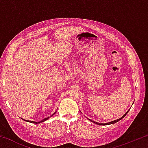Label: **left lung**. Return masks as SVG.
Returning a JSON list of instances; mask_svg holds the SVG:
<instances>
[{
  "mask_svg": "<svg viewBox=\"0 0 148 148\" xmlns=\"http://www.w3.org/2000/svg\"><path fill=\"white\" fill-rule=\"evenodd\" d=\"M129 111V110H128V111H127L126 113H125L123 116L121 117H120L119 119H116V120H114V121H110V122H108V123H98V122H95V121H92V120H91V119H88L89 120H90V121H92V123H96V124H97V125H110V124H114V123H117V121H120V120H121V119H123V117L126 116L127 115V114L128 113V112Z\"/></svg>",
  "mask_w": 148,
  "mask_h": 148,
  "instance_id": "obj_1",
  "label": "left lung"
}]
</instances>
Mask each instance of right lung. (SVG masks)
I'll return each instance as SVG.
<instances>
[{
  "instance_id": "add662e5",
  "label": "right lung",
  "mask_w": 148,
  "mask_h": 148,
  "mask_svg": "<svg viewBox=\"0 0 148 148\" xmlns=\"http://www.w3.org/2000/svg\"><path fill=\"white\" fill-rule=\"evenodd\" d=\"M56 114V113H54L53 115H52V116H53V115ZM52 116H49V117H46V118H45V119H44L43 120H42V121H38V122H36V121H28V120H25V119H23L24 121H28V122H30V123H36V124H38V123H42V122H44V121H46V120H47V119H48L49 118H50V117H51Z\"/></svg>"
}]
</instances>
